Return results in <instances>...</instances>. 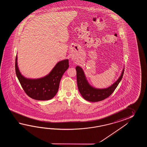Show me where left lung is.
Returning <instances> with one entry per match:
<instances>
[{
  "label": "left lung",
  "mask_w": 147,
  "mask_h": 147,
  "mask_svg": "<svg viewBox=\"0 0 147 147\" xmlns=\"http://www.w3.org/2000/svg\"><path fill=\"white\" fill-rule=\"evenodd\" d=\"M77 71V81L78 90L82 97L90 102H98L109 97L117 87L122 79L125 67L118 79L113 84L106 88H97L92 86L88 81L84 71L80 66L76 68Z\"/></svg>",
  "instance_id": "1"
}]
</instances>
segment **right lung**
Instances as JSON below:
<instances>
[{
  "label": "right lung",
  "instance_id": "1",
  "mask_svg": "<svg viewBox=\"0 0 147 147\" xmlns=\"http://www.w3.org/2000/svg\"><path fill=\"white\" fill-rule=\"evenodd\" d=\"M69 60L57 63L51 71L43 77L31 79L25 77L19 70L17 55L15 62L16 75L23 89L28 96L37 100L51 99L56 94L63 75L69 68Z\"/></svg>",
  "mask_w": 147,
  "mask_h": 147
}]
</instances>
